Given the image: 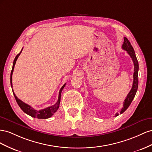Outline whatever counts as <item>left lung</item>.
Returning <instances> with one entry per match:
<instances>
[{"instance_id": "obj_1", "label": "left lung", "mask_w": 152, "mask_h": 152, "mask_svg": "<svg viewBox=\"0 0 152 152\" xmlns=\"http://www.w3.org/2000/svg\"><path fill=\"white\" fill-rule=\"evenodd\" d=\"M122 48L127 51V53L130 55V57H131L134 66V75H133V84H132V87L129 93L128 94L126 99H125L124 102V107L122 110L120 111V114L123 113L126 110L129 106L131 104L132 100L134 99V97H135L136 92L138 88V70H139V64L138 61L136 58V56L135 54V52L133 49V48L131 44V42L127 39V38L124 37V41L122 45ZM119 115V113H116L115 114V116H117Z\"/></svg>"}]
</instances>
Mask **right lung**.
Listing matches in <instances>:
<instances>
[{
  "label": "right lung",
  "mask_w": 152,
  "mask_h": 152,
  "mask_svg": "<svg viewBox=\"0 0 152 152\" xmlns=\"http://www.w3.org/2000/svg\"><path fill=\"white\" fill-rule=\"evenodd\" d=\"M23 48L21 49V51L20 53L16 56V57L14 60L13 62V65H12V71L11 72V77H10V81H11V87L12 88V72H13L14 71V68H15V66L17 59H18V57L20 56V53L22 51ZM66 86V84H64L62 88H60V91H59V94H58V99L57 102H56L54 105L48 107L45 109L43 110H34L33 107H32L30 106H29L27 104H25V102H23L22 101H21L20 99H19L18 97L16 96L15 94L13 92V90H12V92H13V95L15 97V99L16 101V102L18 103V106L20 107V108L23 112H25L26 114H27L28 115H30V116L34 117V118H39V119H46V118H50V117L53 115L57 111V110L58 109L59 107V105H60V97H61V93L62 91L63 90V88H64V86Z\"/></svg>",
  "instance_id": "1"
}]
</instances>
